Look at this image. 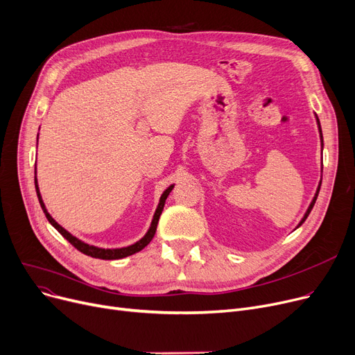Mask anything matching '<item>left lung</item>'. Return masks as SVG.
Here are the masks:
<instances>
[{
	"label": "left lung",
	"mask_w": 355,
	"mask_h": 355,
	"mask_svg": "<svg viewBox=\"0 0 355 355\" xmlns=\"http://www.w3.org/2000/svg\"><path fill=\"white\" fill-rule=\"evenodd\" d=\"M315 118H316V124H318V130H319V137H320V147L324 148V139H322V130H320V123H319V118H318V115L315 114ZM320 173H322V160H320ZM320 183H322V175H320V180H319V183H318V188H316V192H315V195H313V198H312V200H311V204H309V207H308V209H306V212H305V215H303V218L300 219V223L297 224V227L296 228H299L303 223H305V219L308 218V215L311 214V211H312V208H313V205H315V202H316V198H318V193H319V189H320ZM295 228V230H296Z\"/></svg>",
	"instance_id": "1"
}]
</instances>
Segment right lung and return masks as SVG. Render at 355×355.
Here are the masks:
<instances>
[{"label":"right lung","mask_w":355,"mask_h":355,"mask_svg":"<svg viewBox=\"0 0 355 355\" xmlns=\"http://www.w3.org/2000/svg\"><path fill=\"white\" fill-rule=\"evenodd\" d=\"M40 130V128H39ZM37 139H39V134H37ZM35 184H36V192H37V198H39V202H40V207L47 218V221L52 224L63 237L69 241L75 248H78L80 252H83V254L87 256H91L94 259H101V260H118V259H124V257H128L131 254H136V252L141 251L151 240H153L155 234H156V228H157V223H159V218L162 215V211H163V207H164V202L168 196V193L172 192L175 184H171V187L166 188L164 192L162 193L160 199H159V204H157V208L155 211V215H153V219H151V224L147 230V232L144 234V237L140 239L137 243H134L131 245H127V247H120V248H103V247H96V245H91L85 241L79 240L78 237H75L73 234H71L67 230H64L59 223H56V219L49 214L44 202H43V198H42V193H40V189H39V182H37V171L35 172Z\"/></svg>","instance_id":"1"}]
</instances>
